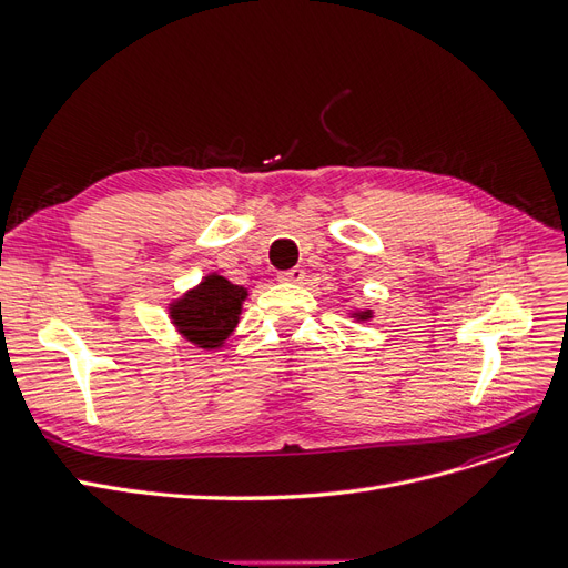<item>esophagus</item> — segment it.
I'll list each match as a JSON object with an SVG mask.
<instances>
[{
	"mask_svg": "<svg viewBox=\"0 0 568 568\" xmlns=\"http://www.w3.org/2000/svg\"><path fill=\"white\" fill-rule=\"evenodd\" d=\"M305 280V270L303 267H291L286 272H280V282H288V284H301Z\"/></svg>",
	"mask_w": 568,
	"mask_h": 568,
	"instance_id": "34e87169",
	"label": "esophagus"
}]
</instances>
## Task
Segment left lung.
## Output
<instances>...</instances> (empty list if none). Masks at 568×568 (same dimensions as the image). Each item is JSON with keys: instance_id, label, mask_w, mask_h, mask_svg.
<instances>
[{"instance_id": "obj_1", "label": "left lung", "mask_w": 568, "mask_h": 568, "mask_svg": "<svg viewBox=\"0 0 568 568\" xmlns=\"http://www.w3.org/2000/svg\"><path fill=\"white\" fill-rule=\"evenodd\" d=\"M353 317H355V320H359V322H365V320H369V317H372V311H355V313H353Z\"/></svg>"}]
</instances>
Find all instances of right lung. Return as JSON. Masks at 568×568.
<instances>
[{
  "label": "right lung",
  "instance_id": "add662e5",
  "mask_svg": "<svg viewBox=\"0 0 568 568\" xmlns=\"http://www.w3.org/2000/svg\"><path fill=\"white\" fill-rule=\"evenodd\" d=\"M248 291L220 274H209L182 298L170 303V320L175 329L199 348L215 351L230 338L242 315Z\"/></svg>",
  "mask_w": 568,
  "mask_h": 568
}]
</instances>
